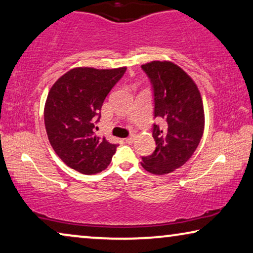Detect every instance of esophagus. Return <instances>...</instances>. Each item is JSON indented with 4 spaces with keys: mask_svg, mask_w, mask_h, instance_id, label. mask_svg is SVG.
I'll return each instance as SVG.
<instances>
[{
    "mask_svg": "<svg viewBox=\"0 0 253 253\" xmlns=\"http://www.w3.org/2000/svg\"><path fill=\"white\" fill-rule=\"evenodd\" d=\"M125 141H126V143H128V144L133 143V141H134V136H133V135H130V136H128V137H126V138H125Z\"/></svg>",
    "mask_w": 253,
    "mask_h": 253,
    "instance_id": "34e87169",
    "label": "esophagus"
}]
</instances>
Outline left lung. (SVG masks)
<instances>
[{"label": "left lung", "mask_w": 253, "mask_h": 253, "mask_svg": "<svg viewBox=\"0 0 253 253\" xmlns=\"http://www.w3.org/2000/svg\"><path fill=\"white\" fill-rule=\"evenodd\" d=\"M141 67L150 80L154 117L164 122L163 127L152 126L156 149L142 157V166L162 175L182 166L197 149L204 131V109L196 84L181 67L158 60Z\"/></svg>", "instance_id": "1"}]
</instances>
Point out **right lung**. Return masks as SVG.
I'll list each match as a JSON object with an SVG mask.
<instances>
[{"label":"right lung","mask_w":253,"mask_h":253,"mask_svg":"<svg viewBox=\"0 0 253 253\" xmlns=\"http://www.w3.org/2000/svg\"><path fill=\"white\" fill-rule=\"evenodd\" d=\"M126 67H77L59 78L44 105V125L52 149L71 169L91 175L109 166L118 144L95 134L103 102Z\"/></svg>","instance_id":"1"}]
</instances>
